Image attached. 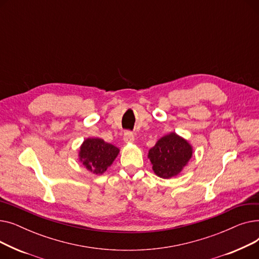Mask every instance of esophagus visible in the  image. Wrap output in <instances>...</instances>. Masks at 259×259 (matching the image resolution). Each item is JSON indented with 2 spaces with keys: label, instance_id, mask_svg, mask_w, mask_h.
<instances>
[{
  "label": "esophagus",
  "instance_id": "obj_1",
  "mask_svg": "<svg viewBox=\"0 0 259 259\" xmlns=\"http://www.w3.org/2000/svg\"><path fill=\"white\" fill-rule=\"evenodd\" d=\"M124 141H125V143H127V144H132V143H134V134L132 133V132H126L125 134H124Z\"/></svg>",
  "mask_w": 259,
  "mask_h": 259
}]
</instances>
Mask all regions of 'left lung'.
Listing matches in <instances>:
<instances>
[{
	"instance_id": "obj_1",
	"label": "left lung",
	"mask_w": 259,
	"mask_h": 259,
	"mask_svg": "<svg viewBox=\"0 0 259 259\" xmlns=\"http://www.w3.org/2000/svg\"><path fill=\"white\" fill-rule=\"evenodd\" d=\"M192 155V145L175 132L160 138L148 152L152 170L158 178L165 180L179 175Z\"/></svg>"
}]
</instances>
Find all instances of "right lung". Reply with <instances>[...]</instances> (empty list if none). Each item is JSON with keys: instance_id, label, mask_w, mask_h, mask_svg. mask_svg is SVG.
Returning a JSON list of instances; mask_svg holds the SVG:
<instances>
[{"instance_id": "1", "label": "right lung", "mask_w": 259, "mask_h": 259, "mask_svg": "<svg viewBox=\"0 0 259 259\" xmlns=\"http://www.w3.org/2000/svg\"><path fill=\"white\" fill-rule=\"evenodd\" d=\"M118 153L119 149L114 145L99 138H88L79 147L78 160L91 173L101 175L113 164Z\"/></svg>"}]
</instances>
